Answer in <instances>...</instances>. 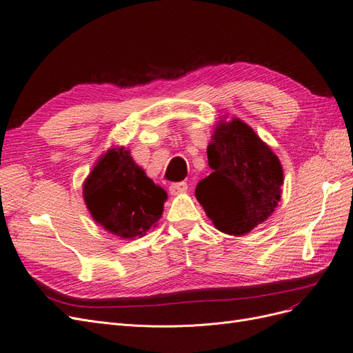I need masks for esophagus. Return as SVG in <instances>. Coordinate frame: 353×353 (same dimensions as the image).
Masks as SVG:
<instances>
[{
	"label": "esophagus",
	"instance_id": "34e87169",
	"mask_svg": "<svg viewBox=\"0 0 353 353\" xmlns=\"http://www.w3.org/2000/svg\"><path fill=\"white\" fill-rule=\"evenodd\" d=\"M186 190H188L186 181H179V183H173L170 186V193H172V195H180V193H185Z\"/></svg>",
	"mask_w": 353,
	"mask_h": 353
}]
</instances>
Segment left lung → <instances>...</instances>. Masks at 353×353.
I'll use <instances>...</instances> for the list:
<instances>
[{"label": "left lung", "instance_id": "obj_1", "mask_svg": "<svg viewBox=\"0 0 353 353\" xmlns=\"http://www.w3.org/2000/svg\"><path fill=\"white\" fill-rule=\"evenodd\" d=\"M212 173L195 196L217 230L243 236L271 217L281 198L279 157L241 119L221 116L207 148Z\"/></svg>", "mask_w": 353, "mask_h": 353}]
</instances>
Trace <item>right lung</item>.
<instances>
[{
    "instance_id": "right-lung-1",
    "label": "right lung",
    "mask_w": 353,
    "mask_h": 353,
    "mask_svg": "<svg viewBox=\"0 0 353 353\" xmlns=\"http://www.w3.org/2000/svg\"><path fill=\"white\" fill-rule=\"evenodd\" d=\"M83 201L92 219L108 233L133 241L161 219L167 192L133 161L129 150L112 146L85 179Z\"/></svg>"
}]
</instances>
